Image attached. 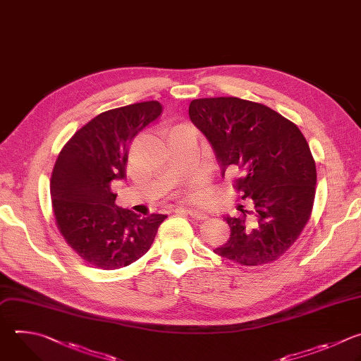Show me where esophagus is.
Returning <instances> with one entry per match:
<instances>
[{
  "label": "esophagus",
  "instance_id": "esophagus-1",
  "mask_svg": "<svg viewBox=\"0 0 361 361\" xmlns=\"http://www.w3.org/2000/svg\"><path fill=\"white\" fill-rule=\"evenodd\" d=\"M178 213H183V214H188L190 216V218H193L195 221H204L206 219V214L200 210H196V209H188V207H178L176 209Z\"/></svg>",
  "mask_w": 361,
  "mask_h": 361
}]
</instances>
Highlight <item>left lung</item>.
I'll list each match as a JSON object with an SVG mask.
<instances>
[{"label":"left lung","instance_id":"obj_1","mask_svg":"<svg viewBox=\"0 0 361 361\" xmlns=\"http://www.w3.org/2000/svg\"><path fill=\"white\" fill-rule=\"evenodd\" d=\"M190 121L203 132L222 173L236 168L238 218L214 253L242 266L276 262L302 235L313 210L316 164L300 129L271 108L236 97L193 99Z\"/></svg>","mask_w":361,"mask_h":361}]
</instances>
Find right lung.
I'll use <instances>...</instances> for the list:
<instances>
[{"label": "right lung", "instance_id": "add662e5", "mask_svg": "<svg viewBox=\"0 0 361 361\" xmlns=\"http://www.w3.org/2000/svg\"><path fill=\"white\" fill-rule=\"evenodd\" d=\"M161 114L158 101L105 111L78 129L56 158L49 185L55 225L66 245L98 269L136 262L166 219L118 207L111 190L112 180L126 178L129 143Z\"/></svg>", "mask_w": 361, "mask_h": 361}]
</instances>
